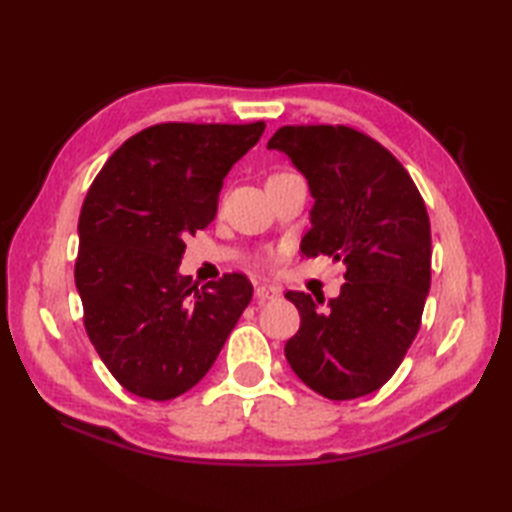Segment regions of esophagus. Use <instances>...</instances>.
Instances as JSON below:
<instances>
[{"label":"esophagus","instance_id":"1","mask_svg":"<svg viewBox=\"0 0 512 512\" xmlns=\"http://www.w3.org/2000/svg\"><path fill=\"white\" fill-rule=\"evenodd\" d=\"M281 295V288L277 286H257L255 288V301L264 303V301H273Z\"/></svg>","mask_w":512,"mask_h":512}]
</instances>
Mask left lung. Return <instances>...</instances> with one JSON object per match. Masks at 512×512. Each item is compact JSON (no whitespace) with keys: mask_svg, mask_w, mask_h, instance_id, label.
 Segmentation results:
<instances>
[{"mask_svg":"<svg viewBox=\"0 0 512 512\" xmlns=\"http://www.w3.org/2000/svg\"><path fill=\"white\" fill-rule=\"evenodd\" d=\"M308 180L306 257L345 264L341 295L323 306L286 292L301 314L286 358L303 383L352 400L394 376L420 330L431 286L427 206L405 167L374 138L345 125H286L268 140Z\"/></svg>","mask_w":512,"mask_h":512,"instance_id":"8db88e82","label":"left lung"}]
</instances>
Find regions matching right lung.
I'll use <instances>...</instances> for the list:
<instances>
[{
	"label": "right lung",
	"instance_id": "add662e5",
	"mask_svg": "<svg viewBox=\"0 0 512 512\" xmlns=\"http://www.w3.org/2000/svg\"><path fill=\"white\" fill-rule=\"evenodd\" d=\"M264 129L147 127L114 151L85 195L74 264L83 325L112 376L140 398L171 400L198 385L253 297L244 275L198 290L178 266L184 237L215 220L226 173Z\"/></svg>",
	"mask_w": 512,
	"mask_h": 512
}]
</instances>
